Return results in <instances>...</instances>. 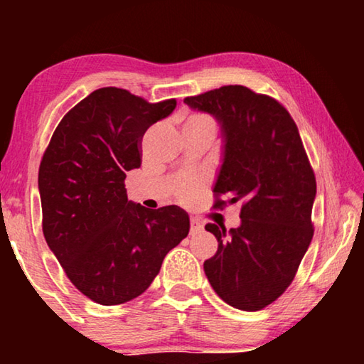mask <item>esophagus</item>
I'll list each match as a JSON object with an SVG mask.
<instances>
[{
  "label": "esophagus",
  "mask_w": 364,
  "mask_h": 364,
  "mask_svg": "<svg viewBox=\"0 0 364 364\" xmlns=\"http://www.w3.org/2000/svg\"><path fill=\"white\" fill-rule=\"evenodd\" d=\"M202 228H204V226H202V223H200L199 220H196V218L191 220V230H189L191 234H196V232L202 231Z\"/></svg>",
  "instance_id": "esophagus-1"
}]
</instances>
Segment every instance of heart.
<instances>
[{
    "label": "heart",
    "instance_id": "heart-1",
    "mask_svg": "<svg viewBox=\"0 0 364 364\" xmlns=\"http://www.w3.org/2000/svg\"><path fill=\"white\" fill-rule=\"evenodd\" d=\"M184 125H213V122L210 117L207 115H202V114H193L188 117V120L184 122ZM215 127V125H213ZM202 181L199 178H186V180H183L180 183V186H178V196L181 197V199L188 200L191 197H194L197 194V191H199Z\"/></svg>",
    "mask_w": 364,
    "mask_h": 364
}]
</instances>
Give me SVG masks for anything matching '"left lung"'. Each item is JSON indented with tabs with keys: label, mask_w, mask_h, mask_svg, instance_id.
Listing matches in <instances>:
<instances>
[{
	"label": "left lung",
	"mask_w": 364,
	"mask_h": 364,
	"mask_svg": "<svg viewBox=\"0 0 364 364\" xmlns=\"http://www.w3.org/2000/svg\"><path fill=\"white\" fill-rule=\"evenodd\" d=\"M184 102L212 114L225 136L213 208L242 204L239 228L205 225L218 241L205 276L228 305L258 311L291 286L311 242L315 171L297 125L274 97L228 85Z\"/></svg>",
	"instance_id": "left-lung-1"
}]
</instances>
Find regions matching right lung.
Wrapping results in <instances>:
<instances>
[{"label": "right lung", "instance_id": "right-lung-1", "mask_svg": "<svg viewBox=\"0 0 364 364\" xmlns=\"http://www.w3.org/2000/svg\"><path fill=\"white\" fill-rule=\"evenodd\" d=\"M175 107L176 100L147 102L100 88L63 117L43 154V234L67 278L96 304L136 299L188 236L183 208L149 210L128 200L125 189L127 171L141 167L146 130Z\"/></svg>", "mask_w": 364, "mask_h": 364}]
</instances>
